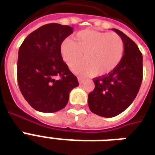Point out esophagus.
Listing matches in <instances>:
<instances>
[{
	"label": "esophagus",
	"instance_id": "obj_1",
	"mask_svg": "<svg viewBox=\"0 0 155 155\" xmlns=\"http://www.w3.org/2000/svg\"><path fill=\"white\" fill-rule=\"evenodd\" d=\"M78 81H79V83H80V84H82V83L84 82V79L81 77H78Z\"/></svg>",
	"mask_w": 155,
	"mask_h": 155
}]
</instances>
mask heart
<instances>
[{"label":"heart","mask_w":155,"mask_h":155,"mask_svg":"<svg viewBox=\"0 0 155 155\" xmlns=\"http://www.w3.org/2000/svg\"><path fill=\"white\" fill-rule=\"evenodd\" d=\"M74 40H64L61 53L70 68L75 66L84 54V61L73 69L76 74L104 75L114 71L122 60L124 45L116 33L85 30L78 32Z\"/></svg>","instance_id":"b5f03b06"}]
</instances>
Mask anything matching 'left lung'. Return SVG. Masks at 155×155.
Wrapping results in <instances>:
<instances>
[{
    "label": "left lung",
    "instance_id": "8db88e82",
    "mask_svg": "<svg viewBox=\"0 0 155 155\" xmlns=\"http://www.w3.org/2000/svg\"><path fill=\"white\" fill-rule=\"evenodd\" d=\"M113 30L124 41L122 60L112 72L93 80L94 89L88 95L91 112L105 118L116 116L130 106L143 80V56L140 49L123 32Z\"/></svg>",
    "mask_w": 155,
    "mask_h": 155
}]
</instances>
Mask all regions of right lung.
<instances>
[{
    "label": "right lung",
    "instance_id": "1",
    "mask_svg": "<svg viewBox=\"0 0 155 155\" xmlns=\"http://www.w3.org/2000/svg\"><path fill=\"white\" fill-rule=\"evenodd\" d=\"M71 33L73 28L69 25L46 24L31 32L20 46L19 87L25 101L36 110H61L67 104L71 90L79 85L61 53L62 42Z\"/></svg>",
    "mask_w": 155,
    "mask_h": 155
}]
</instances>
